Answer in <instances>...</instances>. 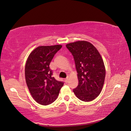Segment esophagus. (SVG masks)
I'll return each instance as SVG.
<instances>
[{
  "mask_svg": "<svg viewBox=\"0 0 131 131\" xmlns=\"http://www.w3.org/2000/svg\"><path fill=\"white\" fill-rule=\"evenodd\" d=\"M68 81H69V78L67 77L66 78V79H65V82L66 83H68Z\"/></svg>",
  "mask_w": 131,
  "mask_h": 131,
  "instance_id": "esophagus-1",
  "label": "esophagus"
}]
</instances>
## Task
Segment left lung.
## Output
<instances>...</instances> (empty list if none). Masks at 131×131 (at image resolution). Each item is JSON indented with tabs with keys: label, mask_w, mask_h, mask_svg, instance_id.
<instances>
[{
	"label": "left lung",
	"mask_w": 131,
	"mask_h": 131,
	"mask_svg": "<svg viewBox=\"0 0 131 131\" xmlns=\"http://www.w3.org/2000/svg\"><path fill=\"white\" fill-rule=\"evenodd\" d=\"M66 47L73 56L78 85L73 89L75 96L85 102L97 97L102 90L105 77L103 60L97 49L86 41L69 43Z\"/></svg>",
	"instance_id": "1"
}]
</instances>
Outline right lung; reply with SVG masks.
Returning <instances> with one entry per match:
<instances>
[{"label": "right lung", "mask_w": 131, "mask_h": 131, "mask_svg": "<svg viewBox=\"0 0 131 131\" xmlns=\"http://www.w3.org/2000/svg\"><path fill=\"white\" fill-rule=\"evenodd\" d=\"M62 47L60 45L40 46L31 52L26 61V83L34 99L41 105L53 103L64 84L52 76L53 71L49 67L54 55Z\"/></svg>", "instance_id": "1"}]
</instances>
